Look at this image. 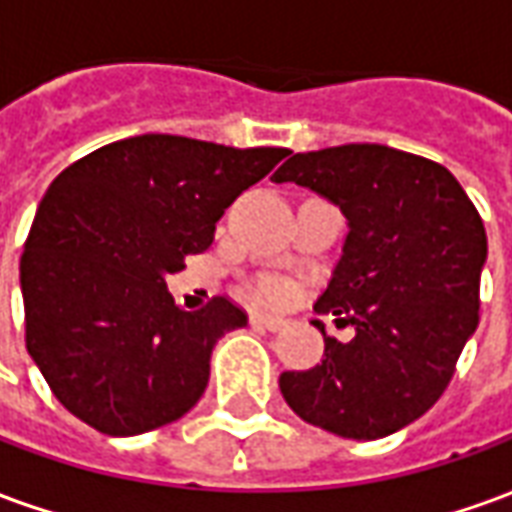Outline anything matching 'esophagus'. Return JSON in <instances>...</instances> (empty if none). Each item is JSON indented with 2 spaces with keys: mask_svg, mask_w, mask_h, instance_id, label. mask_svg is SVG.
<instances>
[{
  "mask_svg": "<svg viewBox=\"0 0 512 512\" xmlns=\"http://www.w3.org/2000/svg\"><path fill=\"white\" fill-rule=\"evenodd\" d=\"M249 323H252V326H260V329H268V332H282V329L288 326L285 318L266 315V312H252V315H249Z\"/></svg>",
  "mask_w": 512,
  "mask_h": 512,
  "instance_id": "34e87169",
  "label": "esophagus"
}]
</instances>
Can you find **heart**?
<instances>
[{"instance_id":"heart-1","label":"heart","mask_w":512,"mask_h":512,"mask_svg":"<svg viewBox=\"0 0 512 512\" xmlns=\"http://www.w3.org/2000/svg\"><path fill=\"white\" fill-rule=\"evenodd\" d=\"M255 299L263 304H288L293 299V285L279 277H263L255 285Z\"/></svg>"}]
</instances>
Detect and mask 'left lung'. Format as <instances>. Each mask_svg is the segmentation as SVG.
<instances>
[{
    "instance_id": "obj_1",
    "label": "left lung",
    "mask_w": 512,
    "mask_h": 512,
    "mask_svg": "<svg viewBox=\"0 0 512 512\" xmlns=\"http://www.w3.org/2000/svg\"><path fill=\"white\" fill-rule=\"evenodd\" d=\"M271 180L312 189L348 219L315 310L356 329L337 343L315 321L321 365L282 373V397L343 439H384L439 400L477 329L483 219L450 169L386 145L296 153Z\"/></svg>"
}]
</instances>
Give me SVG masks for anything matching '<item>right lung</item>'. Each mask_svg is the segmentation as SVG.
Segmentation results:
<instances>
[{
  "label": "right lung",
  "mask_w": 512,
  "mask_h": 512,
  "mask_svg": "<svg viewBox=\"0 0 512 512\" xmlns=\"http://www.w3.org/2000/svg\"><path fill=\"white\" fill-rule=\"evenodd\" d=\"M290 150L128 136L62 169L21 255L27 351L54 397L106 436L175 422L205 392L211 351L246 326L216 296L180 310L167 277L213 244L224 208Z\"/></svg>",
  "instance_id": "obj_1"
}]
</instances>
